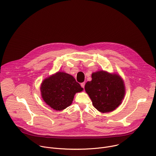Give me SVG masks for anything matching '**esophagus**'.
<instances>
[{
	"instance_id": "1",
	"label": "esophagus",
	"mask_w": 156,
	"mask_h": 156,
	"mask_svg": "<svg viewBox=\"0 0 156 156\" xmlns=\"http://www.w3.org/2000/svg\"><path fill=\"white\" fill-rule=\"evenodd\" d=\"M84 85H85V83H84V82H83V83H81V86L83 88H84Z\"/></svg>"
}]
</instances>
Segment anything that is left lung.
I'll use <instances>...</instances> for the list:
<instances>
[{"label": "left lung", "instance_id": "1", "mask_svg": "<svg viewBox=\"0 0 156 156\" xmlns=\"http://www.w3.org/2000/svg\"><path fill=\"white\" fill-rule=\"evenodd\" d=\"M92 80L87 81L85 91L94 107L101 112L114 111L122 103L125 94L123 80L115 73L101 70L92 73Z\"/></svg>", "mask_w": 156, "mask_h": 156}]
</instances>
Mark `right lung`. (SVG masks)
Here are the masks:
<instances>
[{
  "label": "right lung",
  "instance_id": "add662e5",
  "mask_svg": "<svg viewBox=\"0 0 156 156\" xmlns=\"http://www.w3.org/2000/svg\"><path fill=\"white\" fill-rule=\"evenodd\" d=\"M40 90L44 102L55 110H62L72 104L75 94L83 89L71 75L58 72L44 79Z\"/></svg>",
  "mask_w": 156,
  "mask_h": 156
}]
</instances>
